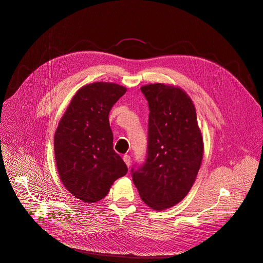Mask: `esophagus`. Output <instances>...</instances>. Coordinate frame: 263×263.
<instances>
[{
    "mask_svg": "<svg viewBox=\"0 0 263 263\" xmlns=\"http://www.w3.org/2000/svg\"><path fill=\"white\" fill-rule=\"evenodd\" d=\"M123 160L126 163V165H127L128 167L131 165V157H130L129 155H127V154L124 155V156H123Z\"/></svg>",
    "mask_w": 263,
    "mask_h": 263,
    "instance_id": "34e87169",
    "label": "esophagus"
}]
</instances>
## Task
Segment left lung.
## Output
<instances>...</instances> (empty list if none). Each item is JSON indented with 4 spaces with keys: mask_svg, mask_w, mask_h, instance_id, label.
Masks as SVG:
<instances>
[{
    "mask_svg": "<svg viewBox=\"0 0 263 263\" xmlns=\"http://www.w3.org/2000/svg\"><path fill=\"white\" fill-rule=\"evenodd\" d=\"M149 105L147 159L133 182L143 202L162 211L183 200L202 163L203 138L191 98L178 86L141 87Z\"/></svg>",
    "mask_w": 263,
    "mask_h": 263,
    "instance_id": "left-lung-1",
    "label": "left lung"
}]
</instances>
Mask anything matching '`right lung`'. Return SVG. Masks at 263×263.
<instances>
[{
	"label": "right lung",
	"instance_id": "right-lung-1",
	"mask_svg": "<svg viewBox=\"0 0 263 263\" xmlns=\"http://www.w3.org/2000/svg\"><path fill=\"white\" fill-rule=\"evenodd\" d=\"M127 89L95 82L81 87L62 116L54 137L55 159L65 188L83 202L103 199L128 168L113 149L109 112Z\"/></svg>",
	"mask_w": 263,
	"mask_h": 263
}]
</instances>
